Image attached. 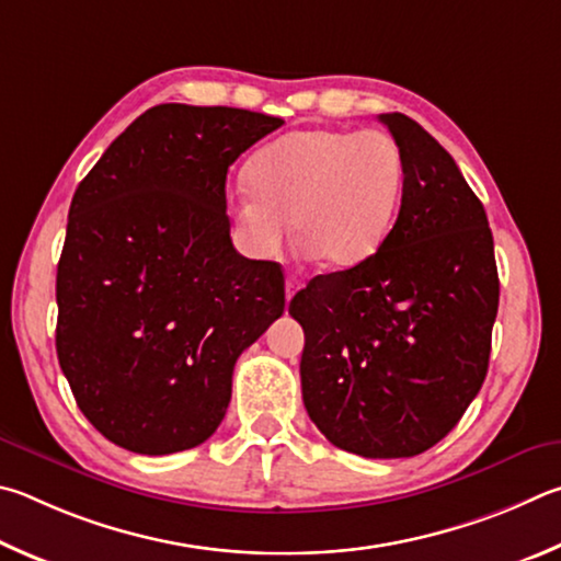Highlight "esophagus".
<instances>
[{
  "label": "esophagus",
  "mask_w": 561,
  "mask_h": 561,
  "mask_svg": "<svg viewBox=\"0 0 561 561\" xmlns=\"http://www.w3.org/2000/svg\"><path fill=\"white\" fill-rule=\"evenodd\" d=\"M298 288H300V283H298L296 275H288V278H286V300H290L293 296H296Z\"/></svg>",
  "instance_id": "34e87169"
}]
</instances>
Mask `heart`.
Returning <instances> with one entry per match:
<instances>
[{"instance_id":"obj_1","label":"heart","mask_w":561,"mask_h":561,"mask_svg":"<svg viewBox=\"0 0 561 561\" xmlns=\"http://www.w3.org/2000/svg\"><path fill=\"white\" fill-rule=\"evenodd\" d=\"M245 184L231 214L253 255L278 253L290 221L302 251L328 268H352L371 259L394 226L404 162L381 130L308 127L261 147Z\"/></svg>"}]
</instances>
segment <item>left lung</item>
Returning <instances> with one entry per match:
<instances>
[{"instance_id": "obj_1", "label": "left lung", "mask_w": 561, "mask_h": 561, "mask_svg": "<svg viewBox=\"0 0 561 561\" xmlns=\"http://www.w3.org/2000/svg\"><path fill=\"white\" fill-rule=\"evenodd\" d=\"M404 162L394 229L347 271L316 275L288 312L306 332L302 401L332 446L411 458L483 387L500 280L483 204L444 147L385 113Z\"/></svg>"}]
</instances>
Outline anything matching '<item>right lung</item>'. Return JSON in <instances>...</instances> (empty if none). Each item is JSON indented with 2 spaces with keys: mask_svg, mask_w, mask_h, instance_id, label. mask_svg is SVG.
<instances>
[{
  "mask_svg": "<svg viewBox=\"0 0 561 561\" xmlns=\"http://www.w3.org/2000/svg\"><path fill=\"white\" fill-rule=\"evenodd\" d=\"M283 125L241 107L154 105L78 184L56 273V352L83 416L115 446L204 444L233 365L286 308L278 263L233 249L226 172Z\"/></svg>",
  "mask_w": 561,
  "mask_h": 561,
  "instance_id": "add662e5",
  "label": "right lung"
}]
</instances>
